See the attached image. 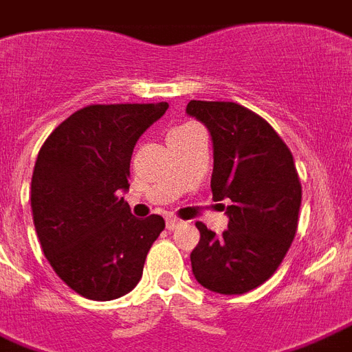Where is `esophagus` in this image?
<instances>
[{
  "label": "esophagus",
  "instance_id": "esophagus-1",
  "mask_svg": "<svg viewBox=\"0 0 352 352\" xmlns=\"http://www.w3.org/2000/svg\"><path fill=\"white\" fill-rule=\"evenodd\" d=\"M182 221L179 218H175V216H168L166 218V227H168V230H175L177 227H181Z\"/></svg>",
  "mask_w": 352,
  "mask_h": 352
}]
</instances>
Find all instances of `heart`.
I'll return each instance as SVG.
<instances>
[{"label": "heart", "instance_id": "obj_1", "mask_svg": "<svg viewBox=\"0 0 352 352\" xmlns=\"http://www.w3.org/2000/svg\"><path fill=\"white\" fill-rule=\"evenodd\" d=\"M186 127H190V123H186V125H181V127L173 129V131H182V129H186ZM173 131H171V133H173Z\"/></svg>", "mask_w": 352, "mask_h": 352}]
</instances>
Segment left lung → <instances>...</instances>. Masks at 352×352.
Instances as JSON below:
<instances>
[{"label":"left lung","mask_w":352,"mask_h":352,"mask_svg":"<svg viewBox=\"0 0 352 352\" xmlns=\"http://www.w3.org/2000/svg\"><path fill=\"white\" fill-rule=\"evenodd\" d=\"M186 112L212 136V197L230 199L223 234L195 223L192 272L210 292L245 294L277 272L297 232L302 192L294 157L275 129L241 104L194 99Z\"/></svg>","instance_id":"obj_1"}]
</instances>
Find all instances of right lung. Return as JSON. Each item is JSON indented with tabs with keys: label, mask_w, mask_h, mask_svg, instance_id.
Wrapping results in <instances>:
<instances>
[{
	"label": "right lung",
	"mask_w": 352,
	"mask_h": 352,
	"mask_svg": "<svg viewBox=\"0 0 352 352\" xmlns=\"http://www.w3.org/2000/svg\"><path fill=\"white\" fill-rule=\"evenodd\" d=\"M168 103L90 104L74 112L40 147L31 208L45 258L69 288L112 301L138 284L164 230L162 216L138 219L120 197L131 155Z\"/></svg>",
	"instance_id": "obj_1"
}]
</instances>
